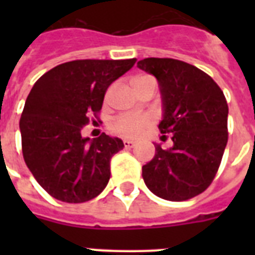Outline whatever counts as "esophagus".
Returning <instances> with one entry per match:
<instances>
[{"label":"esophagus","instance_id":"esophagus-1","mask_svg":"<svg viewBox=\"0 0 255 255\" xmlns=\"http://www.w3.org/2000/svg\"><path fill=\"white\" fill-rule=\"evenodd\" d=\"M124 143V147L126 148H132V147H135V141H133V140H128V139H126L123 141Z\"/></svg>","mask_w":255,"mask_h":255}]
</instances>
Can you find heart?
I'll use <instances>...</instances> for the list:
<instances>
[{
  "instance_id": "1",
  "label": "heart",
  "mask_w": 255,
  "mask_h": 255,
  "mask_svg": "<svg viewBox=\"0 0 255 255\" xmlns=\"http://www.w3.org/2000/svg\"><path fill=\"white\" fill-rule=\"evenodd\" d=\"M152 79L151 77L140 75L132 79V86L140 85L143 82ZM151 118L147 115H120L111 123V131L122 137H137L145 128L151 124Z\"/></svg>"
}]
</instances>
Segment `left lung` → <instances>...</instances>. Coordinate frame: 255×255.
<instances>
[{"label": "left lung", "mask_w": 255, "mask_h": 255, "mask_svg": "<svg viewBox=\"0 0 255 255\" xmlns=\"http://www.w3.org/2000/svg\"><path fill=\"white\" fill-rule=\"evenodd\" d=\"M137 67L155 75L163 96L161 133L173 147L156 144L143 165L148 189L169 201H185L208 189L228 143V103L220 86L202 70L172 58H145ZM165 137V135L163 136Z\"/></svg>", "instance_id": "obj_1"}]
</instances>
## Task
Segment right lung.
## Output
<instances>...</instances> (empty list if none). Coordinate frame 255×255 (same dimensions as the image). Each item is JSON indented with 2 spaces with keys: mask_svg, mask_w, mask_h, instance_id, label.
Wrapping results in <instances>:
<instances>
[{
  "mask_svg": "<svg viewBox=\"0 0 255 255\" xmlns=\"http://www.w3.org/2000/svg\"><path fill=\"white\" fill-rule=\"evenodd\" d=\"M135 63L136 58L78 59L54 67L34 83L19 120L22 155L51 197L81 204L108 184L110 161L123 149V141L102 133L88 143L81 131L90 116L98 118L110 85Z\"/></svg>",
  "mask_w": 255,
  "mask_h": 255,
  "instance_id": "obj_1",
  "label": "right lung"
}]
</instances>
